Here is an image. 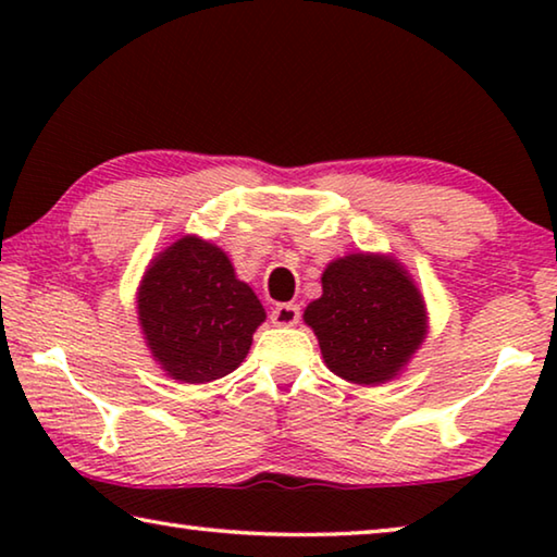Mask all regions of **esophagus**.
Masks as SVG:
<instances>
[{"instance_id": "esophagus-1", "label": "esophagus", "mask_w": 557, "mask_h": 557, "mask_svg": "<svg viewBox=\"0 0 557 557\" xmlns=\"http://www.w3.org/2000/svg\"><path fill=\"white\" fill-rule=\"evenodd\" d=\"M270 319L275 326H295L299 322V307L292 305V301H285V305H277L272 309Z\"/></svg>"}]
</instances>
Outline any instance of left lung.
<instances>
[{
	"label": "left lung",
	"mask_w": 557,
	"mask_h": 557,
	"mask_svg": "<svg viewBox=\"0 0 557 557\" xmlns=\"http://www.w3.org/2000/svg\"><path fill=\"white\" fill-rule=\"evenodd\" d=\"M305 324L326 369L356 385L388 383L428 338L425 297L403 262L381 252H348L326 265L322 297Z\"/></svg>",
	"instance_id": "1"
}]
</instances>
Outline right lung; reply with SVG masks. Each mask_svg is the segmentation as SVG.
Masks as SVG:
<instances>
[{"label":"right lung","instance_id":"obj_1","mask_svg":"<svg viewBox=\"0 0 557 557\" xmlns=\"http://www.w3.org/2000/svg\"><path fill=\"white\" fill-rule=\"evenodd\" d=\"M265 309L211 240L182 235L149 262L137 287L145 344L169 379L211 383L250 351Z\"/></svg>","mask_w":557,"mask_h":557}]
</instances>
